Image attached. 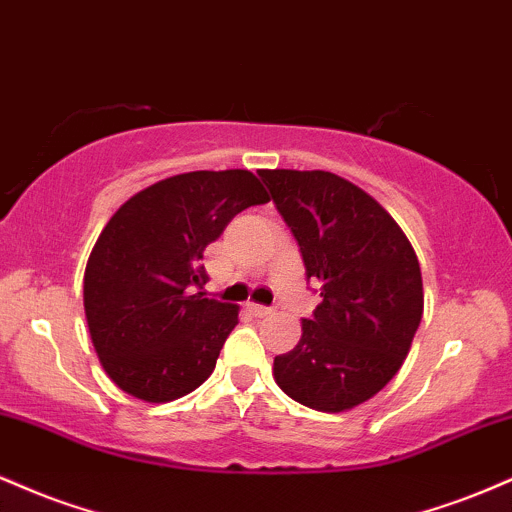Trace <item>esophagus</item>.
<instances>
[{"label": "esophagus", "mask_w": 512, "mask_h": 512, "mask_svg": "<svg viewBox=\"0 0 512 512\" xmlns=\"http://www.w3.org/2000/svg\"><path fill=\"white\" fill-rule=\"evenodd\" d=\"M250 310H252V313H255L257 317H264V315H272V313H274V308H267V305H257V303H252Z\"/></svg>", "instance_id": "esophagus-1"}]
</instances>
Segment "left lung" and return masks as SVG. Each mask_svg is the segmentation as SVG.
Here are the masks:
<instances>
[{
	"instance_id": "1",
	"label": "left lung",
	"mask_w": 512,
	"mask_h": 512,
	"mask_svg": "<svg viewBox=\"0 0 512 512\" xmlns=\"http://www.w3.org/2000/svg\"><path fill=\"white\" fill-rule=\"evenodd\" d=\"M301 248L320 298L274 380L317 411H346L378 395L409 354L424 315L416 252L368 192L327 170H260Z\"/></svg>"
}]
</instances>
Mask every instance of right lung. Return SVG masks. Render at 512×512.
Segmentation results:
<instances>
[{"instance_id": "obj_1", "label": "right lung", "mask_w": 512, "mask_h": 512, "mask_svg": "<svg viewBox=\"0 0 512 512\" xmlns=\"http://www.w3.org/2000/svg\"><path fill=\"white\" fill-rule=\"evenodd\" d=\"M269 202L250 170H195L129 197L84 274L91 342L110 380L144 402H173L214 373L238 305L204 298V248L233 216Z\"/></svg>"}]
</instances>
